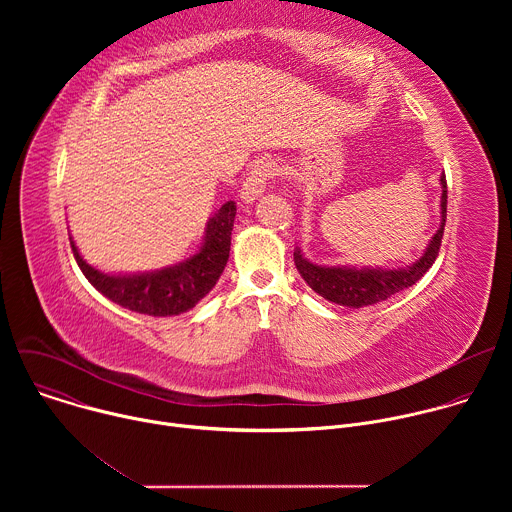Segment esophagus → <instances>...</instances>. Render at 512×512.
<instances>
[{"mask_svg": "<svg viewBox=\"0 0 512 512\" xmlns=\"http://www.w3.org/2000/svg\"><path fill=\"white\" fill-rule=\"evenodd\" d=\"M273 176H275V164H273V162H269V160L257 162V164L251 168L247 180L243 182L241 198H243L245 202L257 200V198L263 194L267 182H269Z\"/></svg>", "mask_w": 512, "mask_h": 512, "instance_id": "obj_1", "label": "esophagus"}]
</instances>
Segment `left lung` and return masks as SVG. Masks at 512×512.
<instances>
[{
    "mask_svg": "<svg viewBox=\"0 0 512 512\" xmlns=\"http://www.w3.org/2000/svg\"><path fill=\"white\" fill-rule=\"evenodd\" d=\"M442 182V225L437 233L431 237L425 253L409 267L401 269H356V267H324L310 263L300 249L294 251V261L304 277V281L326 298L338 306L348 308H362L385 302L387 298L399 294L401 289L411 287L419 281L425 271L433 265L437 253L442 247L444 227H446V212H448V184L446 174L440 178Z\"/></svg>",
    "mask_w": 512,
    "mask_h": 512,
    "instance_id": "obj_1",
    "label": "left lung"
}]
</instances>
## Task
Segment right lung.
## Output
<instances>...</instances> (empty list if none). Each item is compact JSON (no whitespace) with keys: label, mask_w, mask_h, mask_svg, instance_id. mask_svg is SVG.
<instances>
[{"label":"right lung","mask_w":512,"mask_h":512,"mask_svg":"<svg viewBox=\"0 0 512 512\" xmlns=\"http://www.w3.org/2000/svg\"><path fill=\"white\" fill-rule=\"evenodd\" d=\"M237 206L233 200L214 212L200 251L174 267L135 275H107L91 267L70 239L72 253L85 277L111 302L148 316H178L194 308L221 277L231 251Z\"/></svg>","instance_id":"add662e5"}]
</instances>
